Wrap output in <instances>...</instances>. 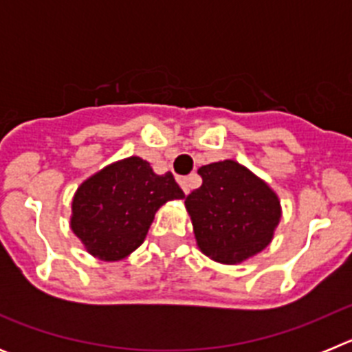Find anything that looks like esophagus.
Instances as JSON below:
<instances>
[{
  "label": "esophagus",
  "instance_id": "obj_1",
  "mask_svg": "<svg viewBox=\"0 0 352 352\" xmlns=\"http://www.w3.org/2000/svg\"><path fill=\"white\" fill-rule=\"evenodd\" d=\"M192 183H194V176H186V178H179V185H182L185 194H190Z\"/></svg>",
  "mask_w": 352,
  "mask_h": 352
}]
</instances>
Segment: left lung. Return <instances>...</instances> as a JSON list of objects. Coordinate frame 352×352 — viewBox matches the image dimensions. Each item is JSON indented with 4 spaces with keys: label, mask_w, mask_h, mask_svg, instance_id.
Returning <instances> with one entry per match:
<instances>
[{
    "label": "left lung",
    "mask_w": 352,
    "mask_h": 352,
    "mask_svg": "<svg viewBox=\"0 0 352 352\" xmlns=\"http://www.w3.org/2000/svg\"><path fill=\"white\" fill-rule=\"evenodd\" d=\"M203 185L186 195L199 250L220 264H239L272 243L280 222L278 195L236 160L197 170Z\"/></svg>",
    "instance_id": "obj_1"
}]
</instances>
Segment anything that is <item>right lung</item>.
Instances as JSON below:
<instances>
[{
    "mask_svg": "<svg viewBox=\"0 0 352 352\" xmlns=\"http://www.w3.org/2000/svg\"><path fill=\"white\" fill-rule=\"evenodd\" d=\"M183 197L170 173L155 174L141 157L123 158L80 183L70 227L93 257L121 261L141 247L158 208Z\"/></svg>",
    "mask_w": 352,
    "mask_h": 352,
    "instance_id": "1",
    "label": "right lung"
}]
</instances>
